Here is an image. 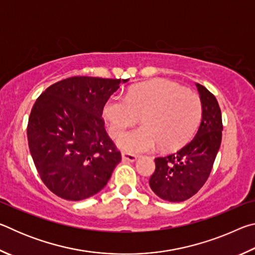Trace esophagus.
<instances>
[{
	"label": "esophagus",
	"instance_id": "34e87169",
	"mask_svg": "<svg viewBox=\"0 0 255 255\" xmlns=\"http://www.w3.org/2000/svg\"><path fill=\"white\" fill-rule=\"evenodd\" d=\"M123 161L124 162H135L137 159V156L130 153H123Z\"/></svg>",
	"mask_w": 255,
	"mask_h": 255
}]
</instances>
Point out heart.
Returning a JSON list of instances; mask_svg holds the SVG:
<instances>
[{
	"label": "heart",
	"mask_w": 255,
	"mask_h": 255,
	"mask_svg": "<svg viewBox=\"0 0 255 255\" xmlns=\"http://www.w3.org/2000/svg\"><path fill=\"white\" fill-rule=\"evenodd\" d=\"M201 114L199 94L166 79L133 85L125 98L112 96L103 107L112 138L122 137L141 116L143 126L120 140V146L132 153L147 152L159 144L163 149L181 147L195 133Z\"/></svg>",
	"instance_id": "heart-1"
}]
</instances>
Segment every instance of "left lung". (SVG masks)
<instances>
[{"instance_id": "1", "label": "left lung", "mask_w": 255, "mask_h": 255, "mask_svg": "<svg viewBox=\"0 0 255 255\" xmlns=\"http://www.w3.org/2000/svg\"><path fill=\"white\" fill-rule=\"evenodd\" d=\"M202 103V119L196 136L178 152L155 158L149 187L170 202H181L199 191L208 180L222 143L223 120L217 99L197 83Z\"/></svg>"}]
</instances>
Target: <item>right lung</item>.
Instances as JSON below:
<instances>
[{
	"label": "right lung",
	"instance_id": "1",
	"mask_svg": "<svg viewBox=\"0 0 255 255\" xmlns=\"http://www.w3.org/2000/svg\"><path fill=\"white\" fill-rule=\"evenodd\" d=\"M127 81L72 76L48 86L34 102L29 149L41 181L56 196L79 201L106 187L122 153L105 129L103 107Z\"/></svg>",
	"mask_w": 255,
	"mask_h": 255
}]
</instances>
